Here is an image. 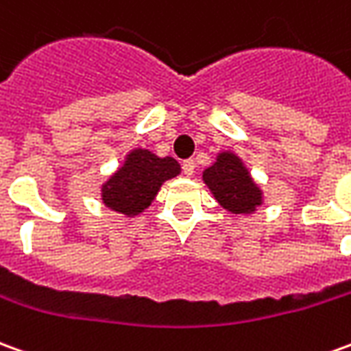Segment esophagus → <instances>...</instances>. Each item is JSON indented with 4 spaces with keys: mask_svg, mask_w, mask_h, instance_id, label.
I'll list each match as a JSON object with an SVG mask.
<instances>
[{
    "mask_svg": "<svg viewBox=\"0 0 351 351\" xmlns=\"http://www.w3.org/2000/svg\"><path fill=\"white\" fill-rule=\"evenodd\" d=\"M182 173L186 176H192L195 173V161L193 159H186L182 163Z\"/></svg>",
    "mask_w": 351,
    "mask_h": 351,
    "instance_id": "obj_1",
    "label": "esophagus"
}]
</instances>
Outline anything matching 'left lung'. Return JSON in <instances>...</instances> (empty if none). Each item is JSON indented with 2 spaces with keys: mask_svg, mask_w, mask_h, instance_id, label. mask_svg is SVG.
I'll return each instance as SVG.
<instances>
[{
  "mask_svg": "<svg viewBox=\"0 0 351 351\" xmlns=\"http://www.w3.org/2000/svg\"><path fill=\"white\" fill-rule=\"evenodd\" d=\"M203 180L218 203L230 213H252L262 203L261 188L252 182L241 159L230 152L218 156L217 163L203 173Z\"/></svg>",
  "mask_w": 351,
  "mask_h": 351,
  "instance_id": "obj_1",
  "label": "left lung"
}]
</instances>
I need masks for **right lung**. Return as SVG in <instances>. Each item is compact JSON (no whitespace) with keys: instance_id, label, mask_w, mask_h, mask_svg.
<instances>
[{"instance_id":"right-lung-1","label":"right lung","mask_w":351,"mask_h":351,"mask_svg":"<svg viewBox=\"0 0 351 351\" xmlns=\"http://www.w3.org/2000/svg\"><path fill=\"white\" fill-rule=\"evenodd\" d=\"M180 173L173 158H158L148 150H133L125 165L102 186V199L110 209L134 217L150 205L161 184Z\"/></svg>"}]
</instances>
